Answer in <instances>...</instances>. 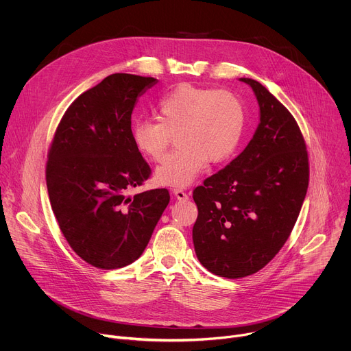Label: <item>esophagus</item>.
<instances>
[{
    "instance_id": "esophagus-1",
    "label": "esophagus",
    "mask_w": 351,
    "mask_h": 351,
    "mask_svg": "<svg viewBox=\"0 0 351 351\" xmlns=\"http://www.w3.org/2000/svg\"><path fill=\"white\" fill-rule=\"evenodd\" d=\"M173 195L179 199V202H184V199H187V194H186V191L184 190H182V189H175L173 190Z\"/></svg>"
}]
</instances>
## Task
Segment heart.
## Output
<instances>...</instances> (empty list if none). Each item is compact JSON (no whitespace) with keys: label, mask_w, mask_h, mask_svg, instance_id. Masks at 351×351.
<instances>
[{"label":"heart","mask_w":351,"mask_h":351,"mask_svg":"<svg viewBox=\"0 0 351 351\" xmlns=\"http://www.w3.org/2000/svg\"><path fill=\"white\" fill-rule=\"evenodd\" d=\"M154 110L158 121H136L130 136L143 157L158 161L176 133L178 148L156 169L154 179L161 186L187 187L208 162L228 160L241 140L244 110L229 91L180 84L161 97Z\"/></svg>","instance_id":"b5f03b06"}]
</instances>
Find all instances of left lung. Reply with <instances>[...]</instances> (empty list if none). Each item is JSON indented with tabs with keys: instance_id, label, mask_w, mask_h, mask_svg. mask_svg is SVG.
<instances>
[{
	"instance_id": "obj_1",
	"label": "left lung",
	"mask_w": 351,
	"mask_h": 351,
	"mask_svg": "<svg viewBox=\"0 0 351 351\" xmlns=\"http://www.w3.org/2000/svg\"><path fill=\"white\" fill-rule=\"evenodd\" d=\"M260 123L243 152L193 191L195 256L210 272L239 279L263 269L286 243L308 187L306 143L293 115L257 80Z\"/></svg>"
}]
</instances>
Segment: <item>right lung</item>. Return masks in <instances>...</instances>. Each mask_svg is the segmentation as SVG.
Segmentation results:
<instances>
[{
	"label": "right lung",
	"mask_w": 351,
	"mask_h": 351,
	"mask_svg": "<svg viewBox=\"0 0 351 351\" xmlns=\"http://www.w3.org/2000/svg\"><path fill=\"white\" fill-rule=\"evenodd\" d=\"M157 82L107 76L66 110L49 148V203L73 252L93 267L117 269L136 261L169 203L167 189L128 195L149 176L132 141V112Z\"/></svg>",
	"instance_id": "obj_1"
}]
</instances>
